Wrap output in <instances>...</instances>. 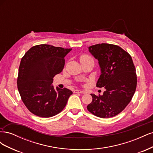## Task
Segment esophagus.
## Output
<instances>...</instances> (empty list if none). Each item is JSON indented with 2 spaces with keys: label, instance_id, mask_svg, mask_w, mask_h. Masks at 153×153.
<instances>
[{
  "label": "esophagus",
  "instance_id": "1",
  "mask_svg": "<svg viewBox=\"0 0 153 153\" xmlns=\"http://www.w3.org/2000/svg\"><path fill=\"white\" fill-rule=\"evenodd\" d=\"M83 91H81V90H79V89H76L74 91V93H82Z\"/></svg>",
  "mask_w": 153,
  "mask_h": 153
}]
</instances>
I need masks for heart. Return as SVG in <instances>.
Masks as SVG:
<instances>
[{
    "label": "heart",
    "mask_w": 153,
    "mask_h": 153,
    "mask_svg": "<svg viewBox=\"0 0 153 153\" xmlns=\"http://www.w3.org/2000/svg\"><path fill=\"white\" fill-rule=\"evenodd\" d=\"M93 61V59L89 55H82L80 57V62H86V61Z\"/></svg>",
    "instance_id": "heart-1"
}]
</instances>
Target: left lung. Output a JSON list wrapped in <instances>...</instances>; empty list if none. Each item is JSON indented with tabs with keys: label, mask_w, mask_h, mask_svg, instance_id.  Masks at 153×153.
<instances>
[{
	"label": "left lung",
	"mask_w": 153,
	"mask_h": 153,
	"mask_svg": "<svg viewBox=\"0 0 153 153\" xmlns=\"http://www.w3.org/2000/svg\"><path fill=\"white\" fill-rule=\"evenodd\" d=\"M89 52L98 61L101 75L96 86L104 87L103 95L91 94L87 105L91 113L101 118H110L121 113L130 102L137 87L136 69L131 57L117 45L97 44Z\"/></svg>",
	"instance_id": "left-lung-1"
}]
</instances>
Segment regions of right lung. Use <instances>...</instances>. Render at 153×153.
<instances>
[{"instance_id":"add662e5","label":"right lung","mask_w":153,"mask_h":153,"mask_svg":"<svg viewBox=\"0 0 153 153\" xmlns=\"http://www.w3.org/2000/svg\"><path fill=\"white\" fill-rule=\"evenodd\" d=\"M71 48L39 45L30 48L22 57L17 79L21 98L30 112L50 117L65 107L73 92L55 89L53 78L64 69V57Z\"/></svg>"}]
</instances>
